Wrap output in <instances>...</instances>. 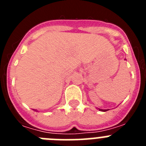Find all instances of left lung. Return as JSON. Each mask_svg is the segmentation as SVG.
Returning a JSON list of instances; mask_svg holds the SVG:
<instances>
[{
    "label": "left lung",
    "instance_id": "8db88e82",
    "mask_svg": "<svg viewBox=\"0 0 146 146\" xmlns=\"http://www.w3.org/2000/svg\"><path fill=\"white\" fill-rule=\"evenodd\" d=\"M98 109H99L100 111H102V112H105L107 111V110H102V109H99V108H98Z\"/></svg>",
    "mask_w": 146,
    "mask_h": 146
}]
</instances>
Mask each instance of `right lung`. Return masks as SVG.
<instances>
[{
	"instance_id": "right-lung-1",
	"label": "right lung",
	"mask_w": 146,
	"mask_h": 146,
	"mask_svg": "<svg viewBox=\"0 0 146 146\" xmlns=\"http://www.w3.org/2000/svg\"><path fill=\"white\" fill-rule=\"evenodd\" d=\"M35 111H36V110H35Z\"/></svg>"
}]
</instances>
